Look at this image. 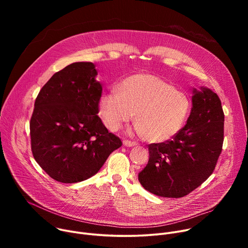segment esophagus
<instances>
[{
  "instance_id": "esophagus-1",
  "label": "esophagus",
  "mask_w": 248,
  "mask_h": 248,
  "mask_svg": "<svg viewBox=\"0 0 248 248\" xmlns=\"http://www.w3.org/2000/svg\"><path fill=\"white\" fill-rule=\"evenodd\" d=\"M123 144L126 147H133L135 145V142H133V141H129V140H124Z\"/></svg>"
}]
</instances>
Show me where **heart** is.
I'll use <instances>...</instances> for the list:
<instances>
[{
  "label": "heart",
  "instance_id": "obj_1",
  "mask_svg": "<svg viewBox=\"0 0 248 248\" xmlns=\"http://www.w3.org/2000/svg\"><path fill=\"white\" fill-rule=\"evenodd\" d=\"M190 111L188 97L162 78L138 74L125 78L120 91L104 93L98 103L103 124L117 131L135 116L137 131L152 143L172 139L184 127Z\"/></svg>",
  "mask_w": 248,
  "mask_h": 248
}]
</instances>
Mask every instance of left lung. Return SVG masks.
I'll return each instance as SVG.
<instances>
[{
    "mask_svg": "<svg viewBox=\"0 0 248 248\" xmlns=\"http://www.w3.org/2000/svg\"><path fill=\"white\" fill-rule=\"evenodd\" d=\"M186 124L171 140L149 145V161L138 181L149 192L169 198L187 195L213 172L224 141L221 100L211 89L193 88Z\"/></svg>",
    "mask_w": 248,
    "mask_h": 248,
    "instance_id": "obj_1",
    "label": "left lung"
}]
</instances>
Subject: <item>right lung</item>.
I'll return each mask as SVG.
<instances>
[{
	"label": "right lung",
	"mask_w": 248,
	"mask_h": 248,
	"mask_svg": "<svg viewBox=\"0 0 248 248\" xmlns=\"http://www.w3.org/2000/svg\"><path fill=\"white\" fill-rule=\"evenodd\" d=\"M93 62L56 73L40 90L30 120L31 150L57 182L74 184L97 173L122 141L98 117L102 85Z\"/></svg>",
	"instance_id": "right-lung-1"
}]
</instances>
